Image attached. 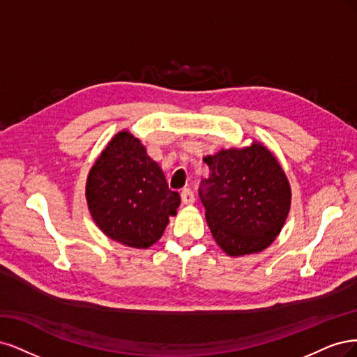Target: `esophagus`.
Wrapping results in <instances>:
<instances>
[{
    "mask_svg": "<svg viewBox=\"0 0 357 357\" xmlns=\"http://www.w3.org/2000/svg\"><path fill=\"white\" fill-rule=\"evenodd\" d=\"M181 200L183 204H192L195 202V197H194V192L190 190V188H183L182 192H181Z\"/></svg>",
    "mask_w": 357,
    "mask_h": 357,
    "instance_id": "obj_1",
    "label": "esophagus"
}]
</instances>
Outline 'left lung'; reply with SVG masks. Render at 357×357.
<instances>
[{
	"label": "left lung",
	"instance_id": "8db88e82",
	"mask_svg": "<svg viewBox=\"0 0 357 357\" xmlns=\"http://www.w3.org/2000/svg\"><path fill=\"white\" fill-rule=\"evenodd\" d=\"M211 176L200 187L206 221L228 257L267 249L282 231L291 211L292 191L278 158L254 141L203 158Z\"/></svg>",
	"mask_w": 357,
	"mask_h": 357
}]
</instances>
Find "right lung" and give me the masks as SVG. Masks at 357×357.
I'll list each match as a JSON object with an SVG mask.
<instances>
[{
	"label": "right lung",
	"instance_id": "1",
	"mask_svg": "<svg viewBox=\"0 0 357 357\" xmlns=\"http://www.w3.org/2000/svg\"><path fill=\"white\" fill-rule=\"evenodd\" d=\"M86 200L103 234L136 249L157 243L181 204L162 167L129 130L114 135L91 166Z\"/></svg>",
	"mask_w": 357,
	"mask_h": 357
}]
</instances>
